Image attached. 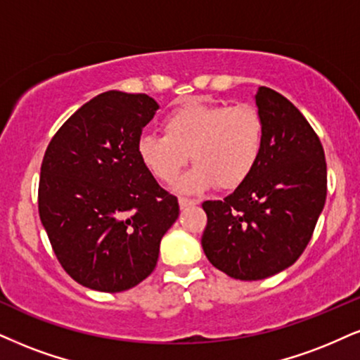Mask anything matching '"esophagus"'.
I'll use <instances>...</instances> for the list:
<instances>
[{
  "mask_svg": "<svg viewBox=\"0 0 360 360\" xmlns=\"http://www.w3.org/2000/svg\"><path fill=\"white\" fill-rule=\"evenodd\" d=\"M195 203H197V202L192 200V198H184V197L179 198V205H180L181 210H184V208H188V207L195 205Z\"/></svg>",
  "mask_w": 360,
  "mask_h": 360,
  "instance_id": "34e87169",
  "label": "esophagus"
}]
</instances>
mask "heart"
Instances as JSON below:
<instances>
[{
    "instance_id": "heart-1",
    "label": "heart",
    "mask_w": 360,
    "mask_h": 360,
    "mask_svg": "<svg viewBox=\"0 0 360 360\" xmlns=\"http://www.w3.org/2000/svg\"><path fill=\"white\" fill-rule=\"evenodd\" d=\"M165 135L145 133L136 153L155 179L170 184L187 167H197L176 181L184 193L219 185L237 188L254 172L264 145V122L255 106L187 101L163 120Z\"/></svg>"
}]
</instances>
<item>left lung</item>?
<instances>
[{"label":"left lung","instance_id":"1","mask_svg":"<svg viewBox=\"0 0 360 360\" xmlns=\"http://www.w3.org/2000/svg\"><path fill=\"white\" fill-rule=\"evenodd\" d=\"M264 145L250 176L224 200L202 203V247L210 264L238 281H262L302 255L323 210L327 165L321 140L281 93L260 86Z\"/></svg>","mask_w":360,"mask_h":360}]
</instances>
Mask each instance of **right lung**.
<instances>
[{
	"label": "right lung",
	"mask_w": 360,
	"mask_h": 360,
	"mask_svg": "<svg viewBox=\"0 0 360 360\" xmlns=\"http://www.w3.org/2000/svg\"><path fill=\"white\" fill-rule=\"evenodd\" d=\"M158 103L105 91L63 123L39 173V219L66 274L83 287L123 292L153 272L160 242L179 219L136 153Z\"/></svg>",
	"instance_id": "1"
}]
</instances>
